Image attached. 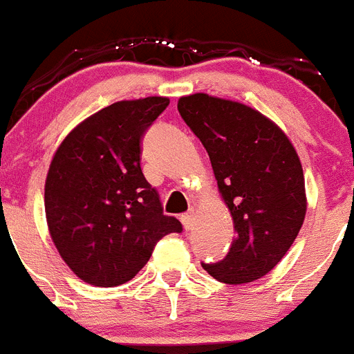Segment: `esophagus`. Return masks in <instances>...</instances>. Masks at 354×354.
I'll return each instance as SVG.
<instances>
[{"instance_id":"obj_1","label":"esophagus","mask_w":354,"mask_h":354,"mask_svg":"<svg viewBox=\"0 0 354 354\" xmlns=\"http://www.w3.org/2000/svg\"><path fill=\"white\" fill-rule=\"evenodd\" d=\"M180 221H183L184 228H186V230H191V228H193V223H194V210L191 209L189 212L184 214V216L180 217Z\"/></svg>"}]
</instances>
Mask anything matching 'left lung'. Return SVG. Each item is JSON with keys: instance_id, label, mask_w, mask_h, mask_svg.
Returning a JSON list of instances; mask_svg holds the SVG:
<instances>
[{"instance_id": "8db88e82", "label": "left lung", "mask_w": 354, "mask_h": 354, "mask_svg": "<svg viewBox=\"0 0 354 354\" xmlns=\"http://www.w3.org/2000/svg\"><path fill=\"white\" fill-rule=\"evenodd\" d=\"M177 109L209 154L235 226L228 254L202 267L221 283H252L283 259L304 225L306 183L297 151L270 119L242 103L196 93Z\"/></svg>"}]
</instances>
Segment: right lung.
<instances>
[{
	"mask_svg": "<svg viewBox=\"0 0 354 354\" xmlns=\"http://www.w3.org/2000/svg\"><path fill=\"white\" fill-rule=\"evenodd\" d=\"M170 100L118 102L80 122L52 158L45 216L61 258L84 283L112 288L144 268L156 244L180 233L140 168L142 137Z\"/></svg>",
	"mask_w": 354,
	"mask_h": 354,
	"instance_id": "1",
	"label": "right lung"
}]
</instances>
